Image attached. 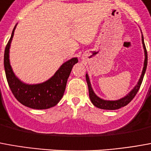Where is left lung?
<instances>
[{
    "instance_id": "1",
    "label": "left lung",
    "mask_w": 151,
    "mask_h": 151,
    "mask_svg": "<svg viewBox=\"0 0 151 151\" xmlns=\"http://www.w3.org/2000/svg\"><path fill=\"white\" fill-rule=\"evenodd\" d=\"M142 44H143V48H144V52H145V61H144V67H143L142 75H141V78L138 81L137 84L134 86V88L131 91L127 96H125L124 97L121 98L119 100H117V101H106V100H103V99L97 96L94 92L93 89L91 87V85L90 79H89L88 74L86 73V83H87V86H88V91H89V97H90L91 103L96 107H97L99 109H109V110L118 109L122 108L123 106L127 105L135 97V96L137 95V91L140 89V86L142 85V80H143L145 70H146V67H147V60H148V59H147V51H146V48H145V43H144L143 35H142Z\"/></svg>"
}]
</instances>
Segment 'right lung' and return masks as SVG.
<instances>
[{
	"label": "right lung",
	"mask_w": 151,
	"mask_h": 151,
	"mask_svg": "<svg viewBox=\"0 0 151 151\" xmlns=\"http://www.w3.org/2000/svg\"><path fill=\"white\" fill-rule=\"evenodd\" d=\"M16 25L6 45L4 55V67L9 88L22 105L36 109L51 108L57 105L63 97L68 77L73 65L78 61V58L66 61L50 79L44 83L32 85L23 83L15 76L9 63V47Z\"/></svg>",
	"instance_id": "right-lung-1"
}]
</instances>
